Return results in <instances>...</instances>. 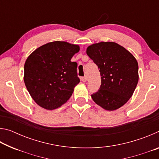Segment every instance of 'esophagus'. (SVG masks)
<instances>
[{"label": "esophagus", "instance_id": "esophagus-1", "mask_svg": "<svg viewBox=\"0 0 159 159\" xmlns=\"http://www.w3.org/2000/svg\"><path fill=\"white\" fill-rule=\"evenodd\" d=\"M80 80H81L83 82H85V81H87V77H86V76L81 77V78H80Z\"/></svg>", "mask_w": 159, "mask_h": 159}]
</instances>
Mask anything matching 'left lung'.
I'll return each instance as SVG.
<instances>
[{
    "mask_svg": "<svg viewBox=\"0 0 159 159\" xmlns=\"http://www.w3.org/2000/svg\"><path fill=\"white\" fill-rule=\"evenodd\" d=\"M86 53L99 69L101 85L91 97L107 111L124 105L133 95L139 80L138 63L128 50L114 42H99L87 48Z\"/></svg>",
    "mask_w": 159,
    "mask_h": 159,
    "instance_id": "1",
    "label": "left lung"
}]
</instances>
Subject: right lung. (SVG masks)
Returning <instances> with one entry per match:
<instances>
[{"label": "right lung", "instance_id": "obj_1", "mask_svg": "<svg viewBox=\"0 0 159 159\" xmlns=\"http://www.w3.org/2000/svg\"><path fill=\"white\" fill-rule=\"evenodd\" d=\"M79 50L78 45L54 41L38 48L27 57L24 81L38 105L52 110L69 100L80 82L77 63L71 61Z\"/></svg>", "mask_w": 159, "mask_h": 159}]
</instances>
